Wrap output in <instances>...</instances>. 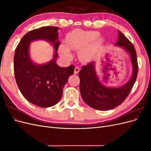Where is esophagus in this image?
<instances>
[{
  "label": "esophagus",
  "instance_id": "esophagus-1",
  "mask_svg": "<svg viewBox=\"0 0 151 151\" xmlns=\"http://www.w3.org/2000/svg\"><path fill=\"white\" fill-rule=\"evenodd\" d=\"M80 71V68L78 67H76L74 69V74H77Z\"/></svg>",
  "mask_w": 151,
  "mask_h": 151
}]
</instances>
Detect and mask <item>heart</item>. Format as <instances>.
I'll return each mask as SVG.
<instances>
[{"mask_svg":"<svg viewBox=\"0 0 151 151\" xmlns=\"http://www.w3.org/2000/svg\"><path fill=\"white\" fill-rule=\"evenodd\" d=\"M99 33L96 31L76 29L67 36L66 45L62 44L60 52L63 57L70 58V50H81L80 58L83 61L88 62L93 59L101 48L104 42L102 37H98Z\"/></svg>","mask_w":151,"mask_h":151,"instance_id":"heart-1","label":"heart"}]
</instances>
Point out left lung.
<instances>
[{
    "instance_id": "left-lung-1",
    "label": "left lung",
    "mask_w": 151,
    "mask_h": 151,
    "mask_svg": "<svg viewBox=\"0 0 151 151\" xmlns=\"http://www.w3.org/2000/svg\"><path fill=\"white\" fill-rule=\"evenodd\" d=\"M116 45L122 47L129 53L133 72L130 80L120 88H108L100 83L96 74L94 62L82 67L79 72L80 92L83 101L91 108L106 111L119 106L129 96L138 74V63L135 49L121 31H118Z\"/></svg>"
}]
</instances>
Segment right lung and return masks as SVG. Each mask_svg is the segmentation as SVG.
Segmentation results:
<instances>
[{
  "mask_svg": "<svg viewBox=\"0 0 151 151\" xmlns=\"http://www.w3.org/2000/svg\"><path fill=\"white\" fill-rule=\"evenodd\" d=\"M58 29V27L45 26L29 31L18 44L14 57L15 79L21 93L29 102L42 108L58 103L63 87L74 71V65L60 67L56 63L60 45L57 40ZM36 39L48 40L56 50L54 58L46 65H35L30 58V42Z\"/></svg>",
  "mask_w": 151,
  "mask_h": 151,
  "instance_id": "obj_1",
  "label": "right lung"
}]
</instances>
